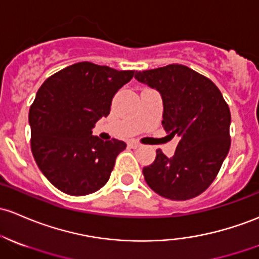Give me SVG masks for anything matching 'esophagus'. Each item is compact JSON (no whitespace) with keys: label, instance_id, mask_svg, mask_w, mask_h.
Masks as SVG:
<instances>
[{"label":"esophagus","instance_id":"34e87169","mask_svg":"<svg viewBox=\"0 0 259 259\" xmlns=\"http://www.w3.org/2000/svg\"><path fill=\"white\" fill-rule=\"evenodd\" d=\"M128 146L131 147V148L136 149V148H140L141 144L138 143V142H136V141H130V142H128Z\"/></svg>","mask_w":259,"mask_h":259}]
</instances>
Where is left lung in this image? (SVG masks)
I'll list each match as a JSON object with an SVG mask.
<instances>
[{"label":"left lung","mask_w":259,"mask_h":259,"mask_svg":"<svg viewBox=\"0 0 259 259\" xmlns=\"http://www.w3.org/2000/svg\"><path fill=\"white\" fill-rule=\"evenodd\" d=\"M135 77L159 91L164 130L171 138L179 137L173 157L157 149L154 162L144 166L147 184L165 199L182 201L200 195L230 151L229 105L208 77L182 64L137 71Z\"/></svg>","instance_id":"8db88e82"}]
</instances>
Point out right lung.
I'll return each mask as SVG.
<instances>
[{
    "instance_id": "obj_1",
    "label": "right lung",
    "mask_w": 259,
    "mask_h": 259,
    "mask_svg": "<svg viewBox=\"0 0 259 259\" xmlns=\"http://www.w3.org/2000/svg\"><path fill=\"white\" fill-rule=\"evenodd\" d=\"M135 70L90 62L73 64L41 84L29 110L30 148L44 177L63 193L88 195L110 179L126 143L93 136L111 102Z\"/></svg>"
}]
</instances>
